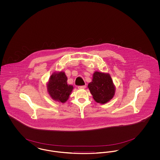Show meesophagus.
Wrapping results in <instances>:
<instances>
[{"mask_svg":"<svg viewBox=\"0 0 160 160\" xmlns=\"http://www.w3.org/2000/svg\"><path fill=\"white\" fill-rule=\"evenodd\" d=\"M86 86L85 85H84V86H78V88L79 89H85L86 88Z\"/></svg>","mask_w":160,"mask_h":160,"instance_id":"34e87169","label":"esophagus"}]
</instances>
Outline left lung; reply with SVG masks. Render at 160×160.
I'll return each instance as SVG.
<instances>
[{
    "label": "left lung",
    "mask_w": 160,
    "mask_h": 160,
    "mask_svg": "<svg viewBox=\"0 0 160 160\" xmlns=\"http://www.w3.org/2000/svg\"><path fill=\"white\" fill-rule=\"evenodd\" d=\"M94 100L100 104H106L114 97L116 87L108 73L95 71L91 82L88 86Z\"/></svg>",
    "instance_id": "left-lung-1"
}]
</instances>
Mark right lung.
<instances>
[{
	"mask_svg": "<svg viewBox=\"0 0 160 160\" xmlns=\"http://www.w3.org/2000/svg\"><path fill=\"white\" fill-rule=\"evenodd\" d=\"M68 78L65 72H54L50 77L47 83V92L52 99L59 102L65 103L69 98L72 85L67 83Z\"/></svg>",
	"mask_w": 160,
	"mask_h": 160,
	"instance_id": "right-lung-1",
	"label": "right lung"
}]
</instances>
